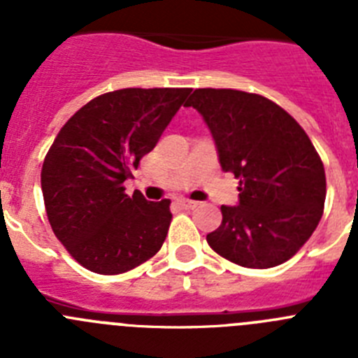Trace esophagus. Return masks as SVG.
<instances>
[{
    "mask_svg": "<svg viewBox=\"0 0 358 358\" xmlns=\"http://www.w3.org/2000/svg\"><path fill=\"white\" fill-rule=\"evenodd\" d=\"M177 204L185 208V210H194V208L197 206V202L189 201V199H179V201H177Z\"/></svg>",
    "mask_w": 358,
    "mask_h": 358,
    "instance_id": "esophagus-1",
    "label": "esophagus"
}]
</instances>
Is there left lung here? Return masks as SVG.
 Instances as JSON below:
<instances>
[{
  "label": "left lung",
  "mask_w": 358,
  "mask_h": 358,
  "mask_svg": "<svg viewBox=\"0 0 358 358\" xmlns=\"http://www.w3.org/2000/svg\"><path fill=\"white\" fill-rule=\"evenodd\" d=\"M208 123L224 172L240 179L238 206L206 236L217 255L249 268L290 260L317 227L327 199L324 166L303 127L262 94L195 90L186 102Z\"/></svg>",
  "instance_id": "1"
}]
</instances>
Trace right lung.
I'll return each instance as SVG.
<instances>
[{"mask_svg":"<svg viewBox=\"0 0 358 358\" xmlns=\"http://www.w3.org/2000/svg\"><path fill=\"white\" fill-rule=\"evenodd\" d=\"M189 87H127L93 98L59 131L41 170L50 226L91 273L122 274L156 255L169 233L170 201L125 194L140 159Z\"/></svg>","mask_w":358,"mask_h":358,"instance_id":"obj_1","label":"right lung"}]
</instances>
